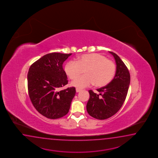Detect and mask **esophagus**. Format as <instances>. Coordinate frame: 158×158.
<instances>
[{
  "instance_id": "obj_1",
  "label": "esophagus",
  "mask_w": 158,
  "mask_h": 158,
  "mask_svg": "<svg viewBox=\"0 0 158 158\" xmlns=\"http://www.w3.org/2000/svg\"><path fill=\"white\" fill-rule=\"evenodd\" d=\"M81 90H82L81 89H78V88H76V93H79V92H80Z\"/></svg>"
}]
</instances>
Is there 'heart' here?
<instances>
[{
	"mask_svg": "<svg viewBox=\"0 0 158 158\" xmlns=\"http://www.w3.org/2000/svg\"><path fill=\"white\" fill-rule=\"evenodd\" d=\"M64 70L71 80L78 77L85 71V75L71 83L72 86L82 89L94 84L97 87L106 85L114 77L116 67L114 62L105 56L92 53L79 56L77 62H67Z\"/></svg>",
	"mask_w": 158,
	"mask_h": 158,
	"instance_id": "b5f03b06",
	"label": "heart"
}]
</instances>
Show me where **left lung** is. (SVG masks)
Instances as JSON below:
<instances>
[{
	"mask_svg": "<svg viewBox=\"0 0 158 158\" xmlns=\"http://www.w3.org/2000/svg\"><path fill=\"white\" fill-rule=\"evenodd\" d=\"M112 54L117 64L114 77L105 86L97 89L99 94L89 90L87 113L91 117L103 120L117 113L123 104L130 84V74L126 65L115 53Z\"/></svg>",
	"mask_w": 158,
	"mask_h": 158,
	"instance_id": "left-lung-1",
	"label": "left lung"
}]
</instances>
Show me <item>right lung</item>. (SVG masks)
<instances>
[{
	"label": "right lung",
	"instance_id": "right-lung-1",
	"mask_svg": "<svg viewBox=\"0 0 158 158\" xmlns=\"http://www.w3.org/2000/svg\"><path fill=\"white\" fill-rule=\"evenodd\" d=\"M72 54L49 53L30 66L27 74L29 97L37 111L49 119L67 114L76 94L74 87L59 91L68 84L63 64Z\"/></svg>",
	"mask_w": 158,
	"mask_h": 158
}]
</instances>
